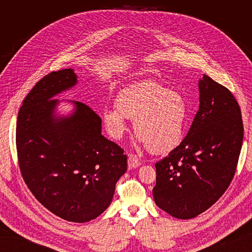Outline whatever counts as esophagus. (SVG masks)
<instances>
[{"label":"esophagus","instance_id":"1","mask_svg":"<svg viewBox=\"0 0 252 252\" xmlns=\"http://www.w3.org/2000/svg\"><path fill=\"white\" fill-rule=\"evenodd\" d=\"M141 165V162L139 161V158H136L135 156L130 155L128 157V167L130 169L132 168H138V167Z\"/></svg>","mask_w":252,"mask_h":252}]
</instances>
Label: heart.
I'll list each match as a JSON object with an SVG mask.
<instances>
[{
    "mask_svg": "<svg viewBox=\"0 0 252 252\" xmlns=\"http://www.w3.org/2000/svg\"><path fill=\"white\" fill-rule=\"evenodd\" d=\"M128 119L134 120L138 141L154 154H166L178 147L185 134L187 103L178 91L145 81L122 90L117 104L103 111L106 129L114 140L128 130Z\"/></svg>",
    "mask_w": 252,
    "mask_h": 252,
    "instance_id": "heart-1",
    "label": "heart"
}]
</instances>
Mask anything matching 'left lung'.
Here are the masks:
<instances>
[{
    "mask_svg": "<svg viewBox=\"0 0 252 252\" xmlns=\"http://www.w3.org/2000/svg\"><path fill=\"white\" fill-rule=\"evenodd\" d=\"M200 106L185 139L156 164V204L189 220L215 204L233 179L243 144L241 109L226 87L203 74Z\"/></svg>",
    "mask_w": 252,
    "mask_h": 252,
    "instance_id": "obj_1",
    "label": "left lung"
}]
</instances>
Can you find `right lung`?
<instances>
[{
  "label": "right lung",
  "instance_id": "add662e5",
  "mask_svg": "<svg viewBox=\"0 0 252 252\" xmlns=\"http://www.w3.org/2000/svg\"><path fill=\"white\" fill-rule=\"evenodd\" d=\"M77 84L71 68L35 84L19 111L17 150L35 199L60 218L86 223L108 208L127 157L102 134V120L87 105L55 98ZM61 102H69L73 110L60 115Z\"/></svg>",
  "mask_w": 252,
  "mask_h": 252
}]
</instances>
